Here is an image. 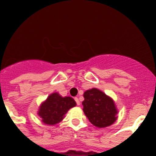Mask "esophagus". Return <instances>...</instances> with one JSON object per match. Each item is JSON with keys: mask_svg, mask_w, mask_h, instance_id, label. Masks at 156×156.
<instances>
[{"mask_svg": "<svg viewBox=\"0 0 156 156\" xmlns=\"http://www.w3.org/2000/svg\"><path fill=\"white\" fill-rule=\"evenodd\" d=\"M75 101H76V105H80V101H79V98H75Z\"/></svg>", "mask_w": 156, "mask_h": 156, "instance_id": "obj_1", "label": "esophagus"}]
</instances>
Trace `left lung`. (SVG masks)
<instances>
[{
  "label": "left lung",
  "instance_id": "obj_1",
  "mask_svg": "<svg viewBox=\"0 0 156 156\" xmlns=\"http://www.w3.org/2000/svg\"><path fill=\"white\" fill-rule=\"evenodd\" d=\"M83 112L89 121L95 126L104 128L116 120L117 110L114 101L102 91L92 88L83 94Z\"/></svg>",
  "mask_w": 156,
  "mask_h": 156
}]
</instances>
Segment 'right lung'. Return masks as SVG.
Segmentation results:
<instances>
[{
    "instance_id": "1",
    "label": "right lung",
    "mask_w": 156,
    "mask_h": 156,
    "mask_svg": "<svg viewBox=\"0 0 156 156\" xmlns=\"http://www.w3.org/2000/svg\"><path fill=\"white\" fill-rule=\"evenodd\" d=\"M76 105V101L70 97L62 98L58 93L51 94L41 105L38 115L48 125H55L63 119L69 108Z\"/></svg>"
}]
</instances>
